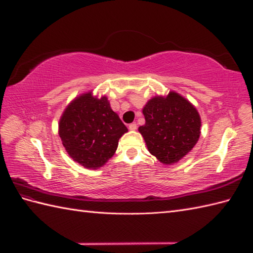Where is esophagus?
<instances>
[{
	"mask_svg": "<svg viewBox=\"0 0 253 253\" xmlns=\"http://www.w3.org/2000/svg\"><path fill=\"white\" fill-rule=\"evenodd\" d=\"M136 127H137V126H136V123H131V125H128V128H130L131 131H134V130H136Z\"/></svg>",
	"mask_w": 253,
	"mask_h": 253,
	"instance_id": "obj_1",
	"label": "esophagus"
}]
</instances>
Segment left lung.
Segmentation results:
<instances>
[{
    "label": "left lung",
    "mask_w": 253,
    "mask_h": 253,
    "mask_svg": "<svg viewBox=\"0 0 253 253\" xmlns=\"http://www.w3.org/2000/svg\"><path fill=\"white\" fill-rule=\"evenodd\" d=\"M145 125L138 127L149 153L161 164L173 165L184 158L200 136L198 110L181 94L157 95L143 108Z\"/></svg>",
    "instance_id": "1"
}]
</instances>
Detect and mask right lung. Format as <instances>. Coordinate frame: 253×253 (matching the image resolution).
<instances>
[{"label": "right lung", "instance_id": "right-lung-1", "mask_svg": "<svg viewBox=\"0 0 253 253\" xmlns=\"http://www.w3.org/2000/svg\"><path fill=\"white\" fill-rule=\"evenodd\" d=\"M127 132L108 98L80 94L65 108L58 134L69 157L86 169H98L115 155L118 143Z\"/></svg>", "mask_w": 253, "mask_h": 253}]
</instances>
